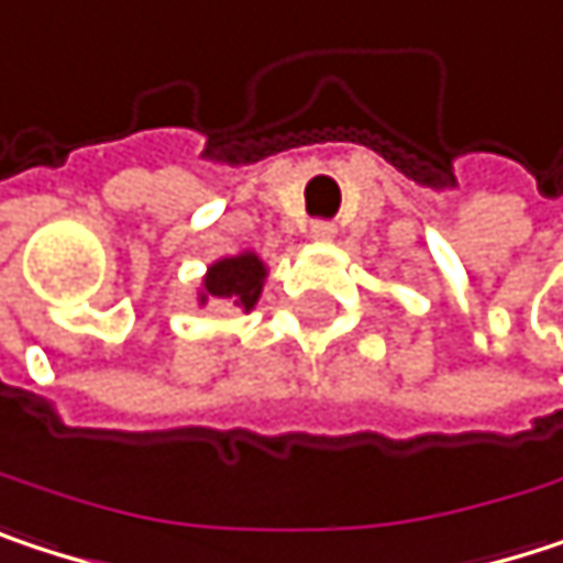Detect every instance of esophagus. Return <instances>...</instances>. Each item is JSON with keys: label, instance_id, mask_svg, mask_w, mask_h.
<instances>
[{"label": "esophagus", "instance_id": "obj_1", "mask_svg": "<svg viewBox=\"0 0 563 563\" xmlns=\"http://www.w3.org/2000/svg\"><path fill=\"white\" fill-rule=\"evenodd\" d=\"M308 233H311V240H320V243H323V240H333L336 227H333L330 220H311V230H308Z\"/></svg>", "mask_w": 563, "mask_h": 563}]
</instances>
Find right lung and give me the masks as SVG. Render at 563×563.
<instances>
[{"instance_id":"right-lung-1","label":"right lung","mask_w":563,"mask_h":563,"mask_svg":"<svg viewBox=\"0 0 563 563\" xmlns=\"http://www.w3.org/2000/svg\"><path fill=\"white\" fill-rule=\"evenodd\" d=\"M262 278H265V265L258 262V255L243 252V255H236V258H223V262L210 265V275L203 278V295H200V301L220 298V301H227V305H236V308L249 311V308L258 301Z\"/></svg>"}]
</instances>
